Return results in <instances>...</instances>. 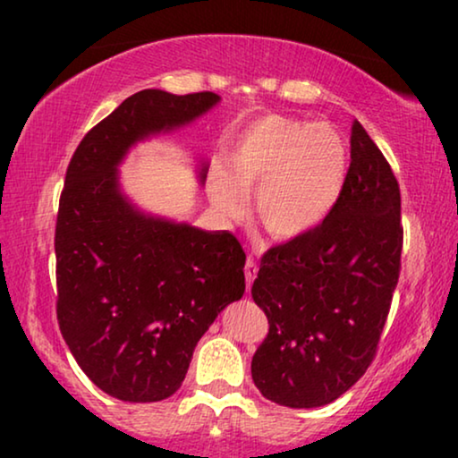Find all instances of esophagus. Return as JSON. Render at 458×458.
<instances>
[{
    "instance_id": "esophagus-1",
    "label": "esophagus",
    "mask_w": 458,
    "mask_h": 458,
    "mask_svg": "<svg viewBox=\"0 0 458 458\" xmlns=\"http://www.w3.org/2000/svg\"><path fill=\"white\" fill-rule=\"evenodd\" d=\"M256 273H259V267H256L254 259L246 260V281H248V290L252 287V281L256 279Z\"/></svg>"
}]
</instances>
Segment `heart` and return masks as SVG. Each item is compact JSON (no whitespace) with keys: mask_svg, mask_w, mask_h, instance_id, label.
Returning <instances> with one entry per match:
<instances>
[{"mask_svg":"<svg viewBox=\"0 0 458 458\" xmlns=\"http://www.w3.org/2000/svg\"><path fill=\"white\" fill-rule=\"evenodd\" d=\"M348 177V148L329 124L262 116L231 143L227 168L208 174V198L225 218H240L254 193L260 227L275 240H298L325 223Z\"/></svg>","mask_w":458,"mask_h":458,"instance_id":"1","label":"heart"}]
</instances>
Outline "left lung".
<instances>
[{
  "label": "left lung",
  "instance_id": "8db88e82",
  "mask_svg": "<svg viewBox=\"0 0 458 458\" xmlns=\"http://www.w3.org/2000/svg\"><path fill=\"white\" fill-rule=\"evenodd\" d=\"M403 225L390 165L352 123L340 202L312 233L271 248L252 285L268 335L252 379L271 403L317 409L371 365L398 284Z\"/></svg>",
  "mask_w": 458,
  "mask_h": 458
}]
</instances>
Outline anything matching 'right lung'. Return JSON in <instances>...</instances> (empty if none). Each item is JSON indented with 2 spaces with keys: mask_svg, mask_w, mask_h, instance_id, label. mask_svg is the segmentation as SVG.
<instances>
[{
  "mask_svg": "<svg viewBox=\"0 0 458 458\" xmlns=\"http://www.w3.org/2000/svg\"><path fill=\"white\" fill-rule=\"evenodd\" d=\"M218 102L212 91L143 89L93 127L68 165L55 223L60 331L87 377L124 403L173 396L199 337L246 292L235 235L140 208L118 173L137 143ZM206 173L199 160V185Z\"/></svg>",
  "mask_w": 458,
  "mask_h": 458,
  "instance_id": "1",
  "label": "right lung"
}]
</instances>
